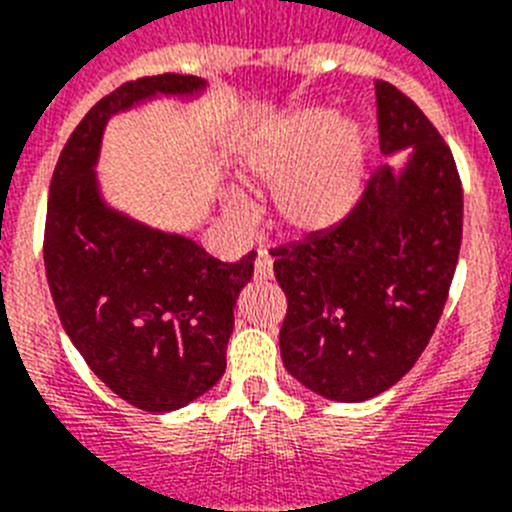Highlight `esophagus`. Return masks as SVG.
<instances>
[{"mask_svg":"<svg viewBox=\"0 0 512 512\" xmlns=\"http://www.w3.org/2000/svg\"><path fill=\"white\" fill-rule=\"evenodd\" d=\"M271 274H274L271 256L266 251H261L259 259H256V279H271Z\"/></svg>","mask_w":512,"mask_h":512,"instance_id":"esophagus-1","label":"esophagus"}]
</instances>
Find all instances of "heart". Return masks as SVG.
Returning a JSON list of instances; mask_svg holds the SVG:
<instances>
[{
  "mask_svg": "<svg viewBox=\"0 0 512 512\" xmlns=\"http://www.w3.org/2000/svg\"><path fill=\"white\" fill-rule=\"evenodd\" d=\"M366 138L356 122H338L330 107H300L248 138L241 171L248 182L274 189V217L287 235H318L354 210L364 187ZM228 210L241 215L243 197Z\"/></svg>",
  "mask_w": 512,
  "mask_h": 512,
  "instance_id": "heart-1",
  "label": "heart"
}]
</instances>
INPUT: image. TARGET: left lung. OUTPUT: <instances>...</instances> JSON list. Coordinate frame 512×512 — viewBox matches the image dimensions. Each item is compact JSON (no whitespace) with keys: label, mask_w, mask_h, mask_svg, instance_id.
Listing matches in <instances>:
<instances>
[{"label":"left lung","mask_w":512,"mask_h":512,"mask_svg":"<svg viewBox=\"0 0 512 512\" xmlns=\"http://www.w3.org/2000/svg\"><path fill=\"white\" fill-rule=\"evenodd\" d=\"M382 166L336 228L271 248L287 295L279 348L287 372L328 400L361 402L413 369L454 279L464 192L451 148L418 104L374 81Z\"/></svg>","instance_id":"8db88e82"}]
</instances>
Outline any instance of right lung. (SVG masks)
<instances>
[{
    "instance_id": "add662e5",
    "label": "right lung",
    "mask_w": 512,
    "mask_h": 512,
    "mask_svg": "<svg viewBox=\"0 0 512 512\" xmlns=\"http://www.w3.org/2000/svg\"><path fill=\"white\" fill-rule=\"evenodd\" d=\"M202 87L197 76L158 74L99 99L66 140L48 194L43 259L58 318L89 369L146 413L184 408L223 377L233 307L256 253L223 264L184 235L110 210L92 166L115 112Z\"/></svg>"
}]
</instances>
